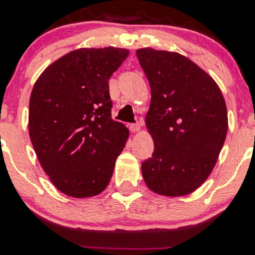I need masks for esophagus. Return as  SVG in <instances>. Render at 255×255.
I'll use <instances>...</instances> for the list:
<instances>
[{"instance_id": "obj_1", "label": "esophagus", "mask_w": 255, "mask_h": 255, "mask_svg": "<svg viewBox=\"0 0 255 255\" xmlns=\"http://www.w3.org/2000/svg\"><path fill=\"white\" fill-rule=\"evenodd\" d=\"M129 129H130V131H134V133H136V131H140V129H141V125H140V124H131L129 126Z\"/></svg>"}]
</instances>
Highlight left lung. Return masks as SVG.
<instances>
[{"label":"left lung","mask_w":255,"mask_h":255,"mask_svg":"<svg viewBox=\"0 0 255 255\" xmlns=\"http://www.w3.org/2000/svg\"><path fill=\"white\" fill-rule=\"evenodd\" d=\"M136 56L151 87L145 122L154 142L142 177L156 194L188 195L210 176L224 145V97L209 73L178 52L142 48Z\"/></svg>","instance_id":"left-lung-1"}]
</instances>
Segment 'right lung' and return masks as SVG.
<instances>
[{
	"mask_svg": "<svg viewBox=\"0 0 255 255\" xmlns=\"http://www.w3.org/2000/svg\"><path fill=\"white\" fill-rule=\"evenodd\" d=\"M129 50L80 48L57 58L34 83L28 133L40 166L68 197L101 194L129 131L111 119L109 79Z\"/></svg>",
	"mask_w": 255,
	"mask_h": 255,
	"instance_id": "right-lung-1",
	"label": "right lung"
}]
</instances>
